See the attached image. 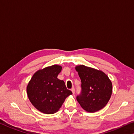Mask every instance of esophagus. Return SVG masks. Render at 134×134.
Wrapping results in <instances>:
<instances>
[{"mask_svg":"<svg viewBox=\"0 0 134 134\" xmlns=\"http://www.w3.org/2000/svg\"><path fill=\"white\" fill-rule=\"evenodd\" d=\"M71 91H72V92L73 94L75 93V88H74V87L72 88H71Z\"/></svg>","mask_w":134,"mask_h":134,"instance_id":"1","label":"esophagus"}]
</instances>
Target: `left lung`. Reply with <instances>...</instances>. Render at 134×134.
Masks as SVG:
<instances>
[{
	"label": "left lung",
	"instance_id": "8db88e82",
	"mask_svg": "<svg viewBox=\"0 0 134 134\" xmlns=\"http://www.w3.org/2000/svg\"><path fill=\"white\" fill-rule=\"evenodd\" d=\"M75 69L81 81V92L77 96V101L87 112L101 110L111 96V81L104 72L92 68L81 65L77 66Z\"/></svg>",
	"mask_w": 134,
	"mask_h": 134
}]
</instances>
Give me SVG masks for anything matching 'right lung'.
<instances>
[{"instance_id": "obj_1", "label": "right lung", "mask_w": 134, "mask_h": 134, "mask_svg": "<svg viewBox=\"0 0 134 134\" xmlns=\"http://www.w3.org/2000/svg\"><path fill=\"white\" fill-rule=\"evenodd\" d=\"M62 66L52 65L38 70L34 74L27 86V93L30 102L44 114L56 113L66 98L72 94L65 82L57 79Z\"/></svg>"}]
</instances>
